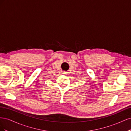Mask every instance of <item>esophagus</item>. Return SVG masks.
<instances>
[{
    "label": "esophagus",
    "instance_id": "esophagus-1",
    "mask_svg": "<svg viewBox=\"0 0 131 131\" xmlns=\"http://www.w3.org/2000/svg\"><path fill=\"white\" fill-rule=\"evenodd\" d=\"M63 74H64V75H66V74H67V72H63Z\"/></svg>",
    "mask_w": 131,
    "mask_h": 131
}]
</instances>
